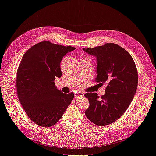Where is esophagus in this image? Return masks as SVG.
I'll use <instances>...</instances> for the list:
<instances>
[{"instance_id":"esophagus-1","label":"esophagus","mask_w":156,"mask_h":156,"mask_svg":"<svg viewBox=\"0 0 156 156\" xmlns=\"http://www.w3.org/2000/svg\"><path fill=\"white\" fill-rule=\"evenodd\" d=\"M84 96V94L81 92H75V97L79 98V97H83Z\"/></svg>"}]
</instances>
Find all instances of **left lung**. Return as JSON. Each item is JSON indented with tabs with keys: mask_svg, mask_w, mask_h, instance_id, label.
<instances>
[{
	"mask_svg": "<svg viewBox=\"0 0 156 156\" xmlns=\"http://www.w3.org/2000/svg\"><path fill=\"white\" fill-rule=\"evenodd\" d=\"M83 49L96 58V81L101 85L107 84L106 93L100 98L94 92L85 94L90 102L85 115L96 125H108L123 114L135 95L136 67L130 54L116 44Z\"/></svg>",
	"mask_w": 156,
	"mask_h": 156,
	"instance_id": "1",
	"label": "left lung"
}]
</instances>
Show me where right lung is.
<instances>
[{
  "instance_id": "right-lung-1",
  "label": "right lung",
  "mask_w": 156,
  "mask_h": 156,
  "mask_svg": "<svg viewBox=\"0 0 156 156\" xmlns=\"http://www.w3.org/2000/svg\"><path fill=\"white\" fill-rule=\"evenodd\" d=\"M75 47L41 42L24 54L17 71V93L29 119L37 125L48 127L62 118L74 98L65 94L54 83L60 78V63Z\"/></svg>"
}]
</instances>
